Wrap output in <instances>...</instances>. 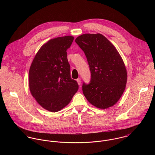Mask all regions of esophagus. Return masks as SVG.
Instances as JSON below:
<instances>
[{
  "label": "esophagus",
  "instance_id": "1",
  "mask_svg": "<svg viewBox=\"0 0 155 155\" xmlns=\"http://www.w3.org/2000/svg\"><path fill=\"white\" fill-rule=\"evenodd\" d=\"M77 82H78V84L80 85L81 84V79L80 78L77 79Z\"/></svg>",
  "mask_w": 155,
  "mask_h": 155
}]
</instances>
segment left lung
Masks as SVG:
<instances>
[{
  "instance_id": "left-lung-1",
  "label": "left lung",
  "mask_w": 155,
  "mask_h": 155,
  "mask_svg": "<svg viewBox=\"0 0 155 155\" xmlns=\"http://www.w3.org/2000/svg\"><path fill=\"white\" fill-rule=\"evenodd\" d=\"M75 42L84 52L91 72L89 85L83 84L89 102L100 109L114 106L120 98L127 82L124 62L115 46L100 33H86Z\"/></svg>"
}]
</instances>
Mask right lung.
Instances as JSON below:
<instances>
[{
  "instance_id": "right-lung-1",
  "label": "right lung",
  "mask_w": 155,
  "mask_h": 155,
  "mask_svg": "<svg viewBox=\"0 0 155 155\" xmlns=\"http://www.w3.org/2000/svg\"><path fill=\"white\" fill-rule=\"evenodd\" d=\"M72 36L51 39L36 53L28 73L29 89L38 104L46 110L57 112L64 108L78 90L70 77L67 50Z\"/></svg>"
}]
</instances>
